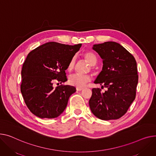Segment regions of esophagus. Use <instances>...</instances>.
<instances>
[{"label":"esophagus","mask_w":156,"mask_h":156,"mask_svg":"<svg viewBox=\"0 0 156 156\" xmlns=\"http://www.w3.org/2000/svg\"><path fill=\"white\" fill-rule=\"evenodd\" d=\"M83 90V88H78V87L76 88V90L78 91H81V90Z\"/></svg>","instance_id":"1"}]
</instances>
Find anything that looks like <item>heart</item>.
Listing matches in <instances>:
<instances>
[{
	"instance_id": "1",
	"label": "heart",
	"mask_w": 156,
	"mask_h": 156,
	"mask_svg": "<svg viewBox=\"0 0 156 156\" xmlns=\"http://www.w3.org/2000/svg\"><path fill=\"white\" fill-rule=\"evenodd\" d=\"M84 58L88 62L90 65L94 66L97 63V57L95 54L91 51H87L83 55ZM76 61L75 56L73 57L69 61L68 68V69H71L74 67ZM91 80V78L90 75H81L79 74H73L70 75L68 78V83L76 87H84L87 83L90 82Z\"/></svg>"
}]
</instances>
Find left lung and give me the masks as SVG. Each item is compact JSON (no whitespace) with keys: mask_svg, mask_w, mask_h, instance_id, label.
<instances>
[{"mask_svg":"<svg viewBox=\"0 0 156 156\" xmlns=\"http://www.w3.org/2000/svg\"><path fill=\"white\" fill-rule=\"evenodd\" d=\"M92 48L103 59L102 70L94 83L107 90L101 93L100 88H93L90 108L101 120L119 119L136 98L139 78L136 61L126 48L115 42L94 44Z\"/></svg>","mask_w":156,"mask_h":156,"instance_id":"left-lung-1","label":"left lung"}]
</instances>
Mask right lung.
Listing matches in <instances>:
<instances>
[{"instance_id": "add662e5", "label": "right lung", "mask_w": 156, "mask_h": 156, "mask_svg": "<svg viewBox=\"0 0 156 156\" xmlns=\"http://www.w3.org/2000/svg\"><path fill=\"white\" fill-rule=\"evenodd\" d=\"M81 46L49 42L28 54L21 71L20 91L27 107L36 116L54 119L65 110L76 88L63 85L54 88L53 81H67L65 70Z\"/></svg>"}]
</instances>
